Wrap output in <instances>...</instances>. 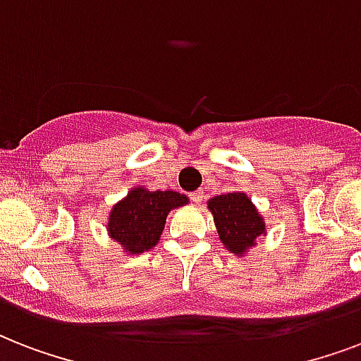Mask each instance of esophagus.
Returning a JSON list of instances; mask_svg holds the SVG:
<instances>
[{"label":"esophagus","mask_w":361,"mask_h":361,"mask_svg":"<svg viewBox=\"0 0 361 361\" xmlns=\"http://www.w3.org/2000/svg\"><path fill=\"white\" fill-rule=\"evenodd\" d=\"M191 200L195 204H200L204 200V192L202 191H195V192H191Z\"/></svg>","instance_id":"esophagus-1"}]
</instances>
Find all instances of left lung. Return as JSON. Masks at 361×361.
<instances>
[{
  "instance_id": "obj_1",
  "label": "left lung",
  "mask_w": 361,
  "mask_h": 361,
  "mask_svg": "<svg viewBox=\"0 0 361 361\" xmlns=\"http://www.w3.org/2000/svg\"><path fill=\"white\" fill-rule=\"evenodd\" d=\"M217 234L223 245L238 257H243L257 240L266 236V223L245 192L234 191L208 200Z\"/></svg>"
}]
</instances>
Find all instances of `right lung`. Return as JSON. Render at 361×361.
<instances>
[{"instance_id": "obj_1", "label": "right lung", "mask_w": 361, "mask_h": 361, "mask_svg": "<svg viewBox=\"0 0 361 361\" xmlns=\"http://www.w3.org/2000/svg\"><path fill=\"white\" fill-rule=\"evenodd\" d=\"M189 198L176 191H149L135 187L114 204L109 215V236L129 255H140L157 245L164 231L166 215L185 206Z\"/></svg>"}]
</instances>
